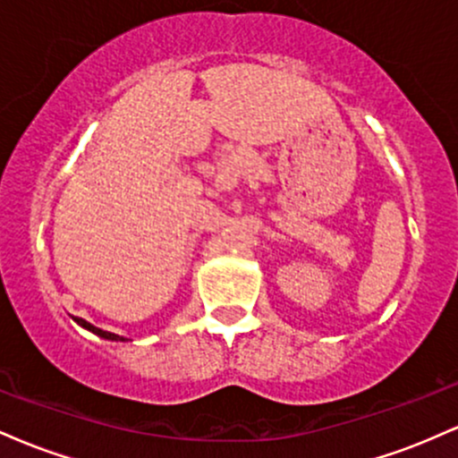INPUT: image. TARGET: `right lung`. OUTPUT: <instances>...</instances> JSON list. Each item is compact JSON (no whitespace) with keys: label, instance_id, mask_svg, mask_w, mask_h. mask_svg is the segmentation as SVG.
Instances as JSON below:
<instances>
[{"label":"right lung","instance_id":"obj_1","mask_svg":"<svg viewBox=\"0 0 458 458\" xmlns=\"http://www.w3.org/2000/svg\"><path fill=\"white\" fill-rule=\"evenodd\" d=\"M77 325H81L83 329L92 331V334L101 335V338H105V340H112V343H124V340H127V338H123V335H118V334H112V331H103V329L94 327V325H90V323H88V320H83V318H77Z\"/></svg>","mask_w":458,"mask_h":458}]
</instances>
